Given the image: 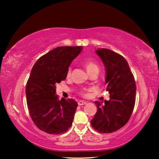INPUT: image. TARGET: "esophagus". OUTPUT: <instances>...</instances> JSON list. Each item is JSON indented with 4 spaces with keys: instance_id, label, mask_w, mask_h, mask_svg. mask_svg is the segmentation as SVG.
Wrapping results in <instances>:
<instances>
[{
    "instance_id": "1",
    "label": "esophagus",
    "mask_w": 159,
    "mask_h": 159,
    "mask_svg": "<svg viewBox=\"0 0 159 159\" xmlns=\"http://www.w3.org/2000/svg\"><path fill=\"white\" fill-rule=\"evenodd\" d=\"M87 104V102L85 101H83V100H80L79 102H78V104H79V106H81V105H85V104Z\"/></svg>"
}]
</instances>
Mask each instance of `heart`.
I'll use <instances>...</instances> for the list:
<instances>
[{
    "mask_svg": "<svg viewBox=\"0 0 159 159\" xmlns=\"http://www.w3.org/2000/svg\"><path fill=\"white\" fill-rule=\"evenodd\" d=\"M83 64H84V66L85 67L86 70H87L88 74L91 73V72L93 71H96V70L97 71H98L99 70V67L98 64L91 60H85L84 61V63H83ZM70 75H71V69H69L68 70V72H67V76H69ZM81 95L85 96L87 95V93H86L85 91H83V92H81Z\"/></svg>",
    "mask_w": 159,
    "mask_h": 159,
    "instance_id": "b5f03b06",
    "label": "heart"
}]
</instances>
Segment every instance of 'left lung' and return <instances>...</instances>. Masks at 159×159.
Masks as SVG:
<instances>
[{
  "mask_svg": "<svg viewBox=\"0 0 159 159\" xmlns=\"http://www.w3.org/2000/svg\"><path fill=\"white\" fill-rule=\"evenodd\" d=\"M96 53L103 62L106 71L107 91L109 101H96L98 107L91 125L102 133H111L123 127L130 119L135 103L136 85L128 61L119 54L101 48Z\"/></svg>",
  "mask_w": 159,
  "mask_h": 159,
  "instance_id": "8db88e82",
  "label": "left lung"
}]
</instances>
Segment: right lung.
<instances>
[{
  "mask_svg": "<svg viewBox=\"0 0 159 159\" xmlns=\"http://www.w3.org/2000/svg\"><path fill=\"white\" fill-rule=\"evenodd\" d=\"M82 46L57 47L43 55L33 66L26 83L29 114L40 130L59 134L69 130L78 107L73 99H58L56 84L66 79L69 67Z\"/></svg>",
  "mask_w": 159,
  "mask_h": 159,
  "instance_id": "add662e5",
  "label": "right lung"
}]
</instances>
